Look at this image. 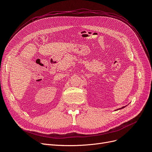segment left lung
<instances>
[{"label": "left lung", "instance_id": "obj_1", "mask_svg": "<svg viewBox=\"0 0 152 152\" xmlns=\"http://www.w3.org/2000/svg\"><path fill=\"white\" fill-rule=\"evenodd\" d=\"M124 107H122V108H118V109H117V110H120V109H122V108H124Z\"/></svg>", "mask_w": 152, "mask_h": 152}]
</instances>
